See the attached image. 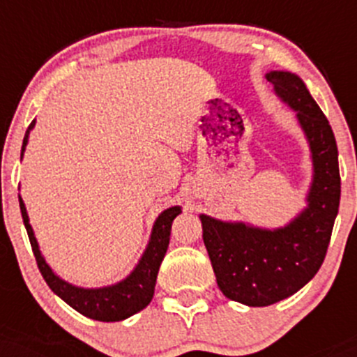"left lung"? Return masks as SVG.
Segmentation results:
<instances>
[{"mask_svg":"<svg viewBox=\"0 0 357 357\" xmlns=\"http://www.w3.org/2000/svg\"><path fill=\"white\" fill-rule=\"evenodd\" d=\"M266 79L297 110L311 145L314 181L307 208L275 231L200 215L219 290L252 307L283 301L314 278L325 261L340 204L338 150L328 119L295 74L269 72Z\"/></svg>","mask_w":357,"mask_h":357,"instance_id":"left-lung-1","label":"left lung"}]
</instances>
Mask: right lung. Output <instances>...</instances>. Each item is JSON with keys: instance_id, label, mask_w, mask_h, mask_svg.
Masks as SVG:
<instances>
[{"instance_id": "add662e5", "label": "right lung", "mask_w": 357, "mask_h": 357, "mask_svg": "<svg viewBox=\"0 0 357 357\" xmlns=\"http://www.w3.org/2000/svg\"><path fill=\"white\" fill-rule=\"evenodd\" d=\"M32 128H34V121L31 122V126H29L27 131H25L22 153L25 145H27L29 131H31ZM19 202L25 229H27L29 235V242H31L39 271H41L43 278L48 283L50 289L55 291L60 298H63L70 307H74L75 311L88 316V318L96 319V321L109 323L122 321V319L129 318V316L142 311L143 307H146V305L150 304V301H152L153 297V290H155L158 268H160V262L169 247L171 225L172 221H174L176 215L181 212V208L171 207L158 215L155 225H153L152 238H150V243L149 247H146L145 254H143L142 261H139V264L136 266L135 271H132L124 282L117 283V285L105 287V289L89 290L68 285L67 282L60 280L59 276L50 269V266L46 264L41 252H39L38 242H36L34 233H32L31 225H29V218L27 212H25V205L22 199H19Z\"/></svg>"}]
</instances>
